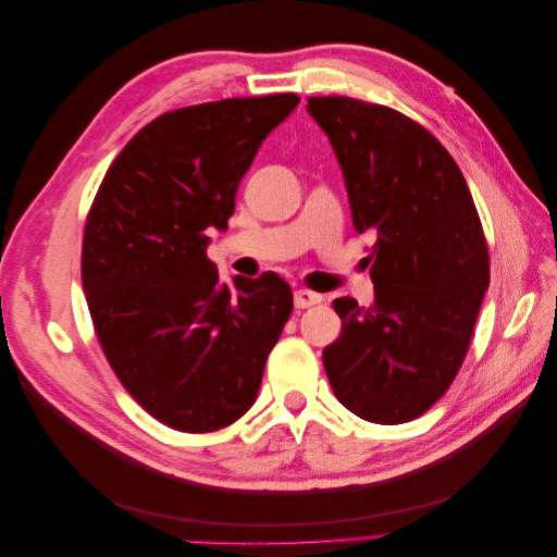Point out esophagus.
I'll list each match as a JSON object with an SVG mask.
<instances>
[{
	"mask_svg": "<svg viewBox=\"0 0 557 557\" xmlns=\"http://www.w3.org/2000/svg\"><path fill=\"white\" fill-rule=\"evenodd\" d=\"M320 297L318 293H311V290H305V288H299V290H295V307L297 309H309V307H313V305H320Z\"/></svg>",
	"mask_w": 557,
	"mask_h": 557,
	"instance_id": "34e87169",
	"label": "esophagus"
}]
</instances>
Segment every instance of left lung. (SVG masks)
Masks as SVG:
<instances>
[{"label": "left lung", "instance_id": "left-lung-1", "mask_svg": "<svg viewBox=\"0 0 557 557\" xmlns=\"http://www.w3.org/2000/svg\"><path fill=\"white\" fill-rule=\"evenodd\" d=\"M342 166L352 225L372 232L374 305L334 299L339 339L323 350L332 391L379 425L425 413L467 356L491 283L474 199L448 150L387 107L309 97Z\"/></svg>", "mask_w": 557, "mask_h": 557}]
</instances>
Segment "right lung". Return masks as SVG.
<instances>
[{
    "instance_id": "1",
    "label": "right lung",
    "mask_w": 557,
    "mask_h": 557,
    "mask_svg": "<svg viewBox=\"0 0 557 557\" xmlns=\"http://www.w3.org/2000/svg\"><path fill=\"white\" fill-rule=\"evenodd\" d=\"M299 97L221 99L139 129L99 185L83 234V290L115 376L160 423L213 432L258 397L293 313L274 272L223 283L207 256L239 181Z\"/></svg>"
}]
</instances>
